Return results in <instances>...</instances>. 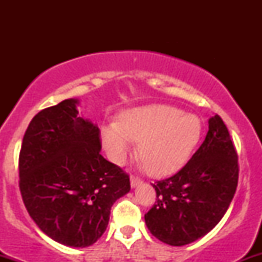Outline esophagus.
<instances>
[{"label":"esophagus","instance_id":"34e87169","mask_svg":"<svg viewBox=\"0 0 262 262\" xmlns=\"http://www.w3.org/2000/svg\"><path fill=\"white\" fill-rule=\"evenodd\" d=\"M140 183H141L140 179H138V177H135V176H130V186H132V187H137V186L140 185Z\"/></svg>","mask_w":262,"mask_h":262}]
</instances>
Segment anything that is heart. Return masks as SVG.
Instances as JSON below:
<instances>
[{
  "label": "heart",
  "instance_id": "obj_1",
  "mask_svg": "<svg viewBox=\"0 0 262 262\" xmlns=\"http://www.w3.org/2000/svg\"><path fill=\"white\" fill-rule=\"evenodd\" d=\"M202 123L180 108L154 104L123 113L116 124L102 128V141L113 162L121 165L139 143V158L152 176L176 172L196 149Z\"/></svg>",
  "mask_w": 262,
  "mask_h": 262
}]
</instances>
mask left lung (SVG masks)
Segmentation results:
<instances>
[{
  "label": "left lung",
  "mask_w": 262,
  "mask_h": 262,
  "mask_svg": "<svg viewBox=\"0 0 262 262\" xmlns=\"http://www.w3.org/2000/svg\"><path fill=\"white\" fill-rule=\"evenodd\" d=\"M202 145L179 172L156 181V202L145 214L150 233L165 244L182 246L206 235L235 194L237 154L223 119L208 121Z\"/></svg>",
  "instance_id": "1"
}]
</instances>
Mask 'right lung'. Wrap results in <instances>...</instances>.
I'll return each mask as SVG.
<instances>
[{
    "mask_svg": "<svg viewBox=\"0 0 262 262\" xmlns=\"http://www.w3.org/2000/svg\"><path fill=\"white\" fill-rule=\"evenodd\" d=\"M77 104L70 98L35 114L18 167L23 202L39 229L62 245L86 248L104 233L130 181L101 155L100 129L79 117Z\"/></svg>",
    "mask_w": 262,
    "mask_h": 262,
    "instance_id": "right-lung-1",
    "label": "right lung"
}]
</instances>
